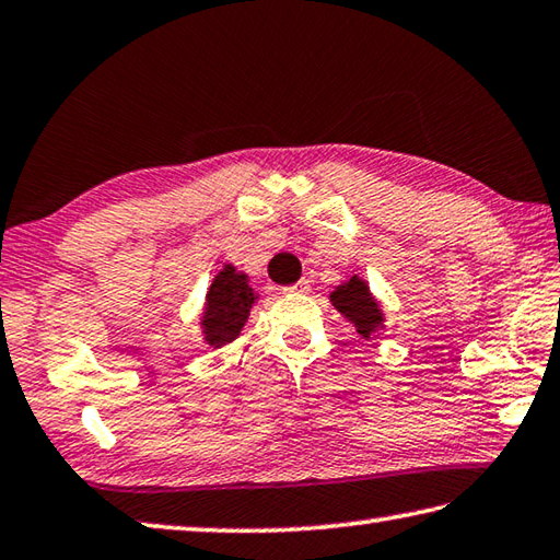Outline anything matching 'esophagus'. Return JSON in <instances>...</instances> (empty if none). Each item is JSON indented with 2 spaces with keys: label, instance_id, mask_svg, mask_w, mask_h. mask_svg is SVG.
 Wrapping results in <instances>:
<instances>
[{
  "label": "esophagus",
  "instance_id": "obj_1",
  "mask_svg": "<svg viewBox=\"0 0 560 560\" xmlns=\"http://www.w3.org/2000/svg\"><path fill=\"white\" fill-rule=\"evenodd\" d=\"M308 291H311L308 279H301L299 283H293V287L283 289V293H289V296H303V293H308Z\"/></svg>",
  "mask_w": 560,
  "mask_h": 560
}]
</instances>
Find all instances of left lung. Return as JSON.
Wrapping results in <instances>:
<instances>
[{"mask_svg": "<svg viewBox=\"0 0 560 560\" xmlns=\"http://www.w3.org/2000/svg\"><path fill=\"white\" fill-rule=\"evenodd\" d=\"M330 303L358 328L362 338H370V335L384 328V313L380 303L372 296L368 281L360 277H350L340 287H335Z\"/></svg>", "mask_w": 560, "mask_h": 560, "instance_id": "left-lung-1", "label": "left lung"}]
</instances>
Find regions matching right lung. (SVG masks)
<instances>
[{"mask_svg":"<svg viewBox=\"0 0 560 560\" xmlns=\"http://www.w3.org/2000/svg\"><path fill=\"white\" fill-rule=\"evenodd\" d=\"M254 301H257V293L249 287L247 273L225 264V269L218 271L206 293V311L200 318L206 345L222 348V345L235 340L240 330L245 328Z\"/></svg>","mask_w":560,"mask_h":560,"instance_id":"obj_1","label":"right lung"}]
</instances>
